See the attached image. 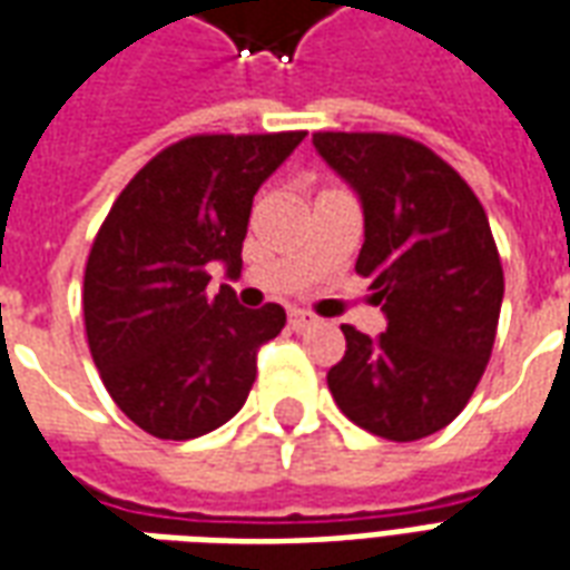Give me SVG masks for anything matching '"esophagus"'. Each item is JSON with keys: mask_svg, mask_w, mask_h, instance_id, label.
I'll list each match as a JSON object with an SVG mask.
<instances>
[{"mask_svg": "<svg viewBox=\"0 0 570 570\" xmlns=\"http://www.w3.org/2000/svg\"><path fill=\"white\" fill-rule=\"evenodd\" d=\"M314 323H317V317L308 314V311H289V326H293V330H308Z\"/></svg>", "mask_w": 570, "mask_h": 570, "instance_id": "34e87169", "label": "esophagus"}]
</instances>
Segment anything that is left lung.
<instances>
[{
    "label": "left lung",
    "instance_id": "left-lung-1",
    "mask_svg": "<svg viewBox=\"0 0 570 570\" xmlns=\"http://www.w3.org/2000/svg\"><path fill=\"white\" fill-rule=\"evenodd\" d=\"M363 207L357 274L384 330L345 333L326 382L357 428L412 442L452 424L476 391L501 317L503 268L489 216L440 155L396 134H314Z\"/></svg>",
    "mask_w": 570,
    "mask_h": 570
}]
</instances>
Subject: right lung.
Listing matches in <instances>:
<instances>
[{"mask_svg": "<svg viewBox=\"0 0 570 570\" xmlns=\"http://www.w3.org/2000/svg\"><path fill=\"white\" fill-rule=\"evenodd\" d=\"M305 140L204 134L158 151L118 195L85 268V330L116 406L158 440H195L235 419L281 305L240 308L210 268L240 274L253 195Z\"/></svg>", "mask_w": 570, "mask_h": 570, "instance_id": "1", "label": "right lung"}]
</instances>
